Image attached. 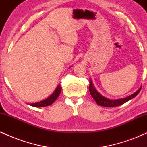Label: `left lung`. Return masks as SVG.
Here are the masks:
<instances>
[{"label":"left lung","mask_w":147,"mask_h":147,"mask_svg":"<svg viewBox=\"0 0 147 147\" xmlns=\"http://www.w3.org/2000/svg\"><path fill=\"white\" fill-rule=\"evenodd\" d=\"M141 88L142 87L138 89L135 93L132 94V95L129 96V97H126V98L111 100V99H107L106 98V97H103L101 94H99V92L95 90V88H94L91 81H90V85H89V91H90V93L91 96L92 97V98L95 99L96 103H97L98 105L105 106V107H112V106H118L122 105V104H124V103L128 102V101L131 100V99L134 98L136 96H137L138 95V93L140 92V91L141 90Z\"/></svg>","instance_id":"obj_1"}]
</instances>
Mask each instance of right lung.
I'll return each instance as SVG.
<instances>
[{
    "label": "right lung",
    "instance_id": "add662e5",
    "mask_svg": "<svg viewBox=\"0 0 147 147\" xmlns=\"http://www.w3.org/2000/svg\"><path fill=\"white\" fill-rule=\"evenodd\" d=\"M61 86L60 85H59L55 90V92L52 94L48 98H47L45 100L41 101L40 102L37 103H34V104H31L30 106H34V107H43V106H47L49 105H51V104L55 102L56 99L58 98V97L59 96L61 93Z\"/></svg>",
    "mask_w": 147,
    "mask_h": 147
}]
</instances>
